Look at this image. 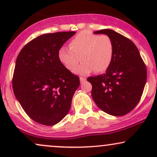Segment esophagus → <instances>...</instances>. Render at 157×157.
Wrapping results in <instances>:
<instances>
[{
	"mask_svg": "<svg viewBox=\"0 0 157 157\" xmlns=\"http://www.w3.org/2000/svg\"><path fill=\"white\" fill-rule=\"evenodd\" d=\"M80 82L81 83H83V82H85V81L86 80V78H84V77H80Z\"/></svg>",
	"mask_w": 157,
	"mask_h": 157,
	"instance_id": "34e87169",
	"label": "esophagus"
}]
</instances>
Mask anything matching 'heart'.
Listing matches in <instances>:
<instances>
[{"label":"heart","mask_w":157,"mask_h":157,"mask_svg":"<svg viewBox=\"0 0 157 157\" xmlns=\"http://www.w3.org/2000/svg\"><path fill=\"white\" fill-rule=\"evenodd\" d=\"M69 49L62 47L58 52V58L68 71L75 69V73L86 75L95 71L102 73L109 68L113 55L112 40L108 35H99L90 31H82L69 42Z\"/></svg>","instance_id":"b5f03b06"}]
</instances>
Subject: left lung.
<instances>
[{"label": "left lung", "instance_id": "left-lung-1", "mask_svg": "<svg viewBox=\"0 0 157 157\" xmlns=\"http://www.w3.org/2000/svg\"><path fill=\"white\" fill-rule=\"evenodd\" d=\"M112 40L113 55L103 75L89 77L91 96L96 105L113 116H123L136 107L147 80V69L140 52L130 39L111 29L94 32Z\"/></svg>", "mask_w": 157, "mask_h": 157}]
</instances>
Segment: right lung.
<instances>
[{"instance_id":"obj_1","label":"right lung","mask_w":157,"mask_h":157,"mask_svg":"<svg viewBox=\"0 0 157 157\" xmlns=\"http://www.w3.org/2000/svg\"><path fill=\"white\" fill-rule=\"evenodd\" d=\"M75 32L40 35L20 52L12 89L26 114L44 125H54L66 116L80 78L60 63L58 52Z\"/></svg>"}]
</instances>
